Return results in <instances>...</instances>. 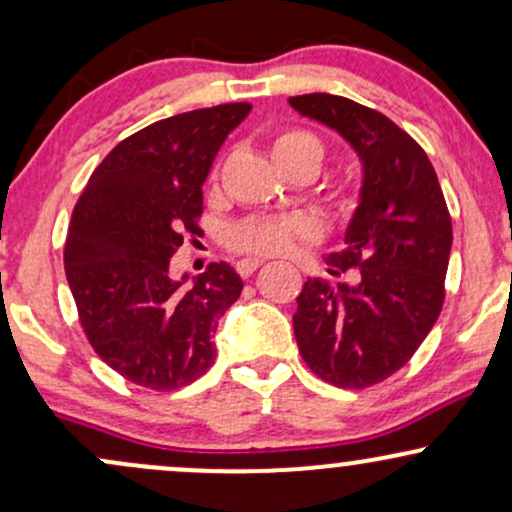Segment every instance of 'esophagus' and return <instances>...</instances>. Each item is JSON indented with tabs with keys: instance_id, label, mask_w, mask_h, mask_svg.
<instances>
[{
	"instance_id": "esophagus-1",
	"label": "esophagus",
	"mask_w": 512,
	"mask_h": 512,
	"mask_svg": "<svg viewBox=\"0 0 512 512\" xmlns=\"http://www.w3.org/2000/svg\"><path fill=\"white\" fill-rule=\"evenodd\" d=\"M262 264H264V260H260V257H245V260H240L236 264V269H238L240 276H250L252 272H257Z\"/></svg>"
}]
</instances>
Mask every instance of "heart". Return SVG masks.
<instances>
[{"label": "heart", "mask_w": 512, "mask_h": 512, "mask_svg": "<svg viewBox=\"0 0 512 512\" xmlns=\"http://www.w3.org/2000/svg\"><path fill=\"white\" fill-rule=\"evenodd\" d=\"M272 156L279 168H289L293 163H310L315 170L320 168L322 142L315 134L305 129H284L272 139ZM332 202L337 209H351L354 195L346 187H337L332 192ZM310 236V223L293 216H252L236 223L228 233V243L240 252H252V255H279L286 252L296 240Z\"/></svg>", "instance_id": "1"}]
</instances>
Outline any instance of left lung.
<instances>
[{"label":"left lung","instance_id":"1","mask_svg":"<svg viewBox=\"0 0 512 512\" xmlns=\"http://www.w3.org/2000/svg\"><path fill=\"white\" fill-rule=\"evenodd\" d=\"M289 103L344 137L363 168L344 248L327 257L332 276L356 267L358 281L308 279L293 315L317 378L361 390L397 373L436 325L452 248L448 204L426 151L390 117L332 93Z\"/></svg>","mask_w":512,"mask_h":512}]
</instances>
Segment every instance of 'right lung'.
<instances>
[{
  "label": "right lung",
  "instance_id": "obj_1",
  "mask_svg": "<svg viewBox=\"0 0 512 512\" xmlns=\"http://www.w3.org/2000/svg\"><path fill=\"white\" fill-rule=\"evenodd\" d=\"M252 110L226 103L139 129L88 178L64 245V272L88 344L129 383L168 392L216 358L219 317L243 279L209 264L187 284L170 276L182 233H197L202 185L221 144Z\"/></svg>",
  "mask_w": 512,
  "mask_h": 512
}]
</instances>
